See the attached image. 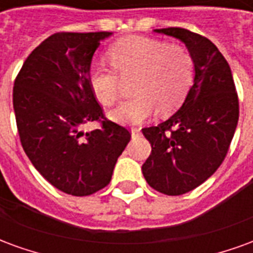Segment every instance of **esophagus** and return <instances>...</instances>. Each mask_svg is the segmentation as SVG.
Returning <instances> with one entry per match:
<instances>
[{
	"instance_id": "1",
	"label": "esophagus",
	"mask_w": 253,
	"mask_h": 253,
	"mask_svg": "<svg viewBox=\"0 0 253 253\" xmlns=\"http://www.w3.org/2000/svg\"><path fill=\"white\" fill-rule=\"evenodd\" d=\"M141 134V130L139 128H131V135L132 137H138Z\"/></svg>"
}]
</instances>
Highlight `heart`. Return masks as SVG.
Wrapping results in <instances>:
<instances>
[{
	"label": "heart",
	"mask_w": 253,
	"mask_h": 253,
	"mask_svg": "<svg viewBox=\"0 0 253 253\" xmlns=\"http://www.w3.org/2000/svg\"><path fill=\"white\" fill-rule=\"evenodd\" d=\"M108 54L115 70L93 67L89 85L101 104L112 105L121 97L123 81L135 77V96L111 112V118L123 125H139L153 115L157 107L163 112L176 110L186 100L195 80L194 58L180 44L131 36L116 42Z\"/></svg>",
	"instance_id": "obj_1"
}]
</instances>
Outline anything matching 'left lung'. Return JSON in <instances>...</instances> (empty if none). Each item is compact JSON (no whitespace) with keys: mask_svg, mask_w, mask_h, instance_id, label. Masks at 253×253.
Returning <instances> with one entry per match:
<instances>
[{"mask_svg":"<svg viewBox=\"0 0 253 253\" xmlns=\"http://www.w3.org/2000/svg\"><path fill=\"white\" fill-rule=\"evenodd\" d=\"M154 31L186 44L195 80L180 110L142 128L152 145L142 173L161 194L183 195L206 181L226 157L239 122V97L229 63L212 42L177 27Z\"/></svg>","mask_w":253,"mask_h":253,"instance_id":"1","label":"left lung"}]
</instances>
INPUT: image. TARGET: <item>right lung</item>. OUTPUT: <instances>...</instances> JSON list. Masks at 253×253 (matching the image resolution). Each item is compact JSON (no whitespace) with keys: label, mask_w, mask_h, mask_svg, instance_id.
<instances>
[{"label":"right lung","mask_w":253,"mask_h":253,"mask_svg":"<svg viewBox=\"0 0 253 253\" xmlns=\"http://www.w3.org/2000/svg\"><path fill=\"white\" fill-rule=\"evenodd\" d=\"M111 32H58L42 42L14 80L13 108L20 142L48 183L69 195H92L111 181L131 138L108 121L89 85L90 62ZM102 127L81 131L83 124Z\"/></svg>","instance_id":"1"}]
</instances>
